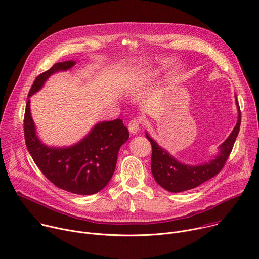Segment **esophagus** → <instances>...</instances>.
Returning <instances> with one entry per match:
<instances>
[{
    "label": "esophagus",
    "mask_w": 259,
    "mask_h": 259,
    "mask_svg": "<svg viewBox=\"0 0 259 259\" xmlns=\"http://www.w3.org/2000/svg\"><path fill=\"white\" fill-rule=\"evenodd\" d=\"M128 130L131 134H135L140 130V122L136 119L131 120L128 124Z\"/></svg>",
    "instance_id": "1"
}]
</instances>
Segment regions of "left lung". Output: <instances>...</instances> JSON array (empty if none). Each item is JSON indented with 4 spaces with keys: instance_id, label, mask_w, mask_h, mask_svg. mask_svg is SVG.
Here are the masks:
<instances>
[{
    "instance_id": "left-lung-1",
    "label": "left lung",
    "mask_w": 259,
    "mask_h": 259,
    "mask_svg": "<svg viewBox=\"0 0 259 259\" xmlns=\"http://www.w3.org/2000/svg\"><path fill=\"white\" fill-rule=\"evenodd\" d=\"M236 96V94H235ZM238 121L230 136L218 147V154L209 162L200 165H188L179 162L160 146L145 132L146 138L152 144V173L159 186L171 193H180L199 187L200 184L214 177L224 168L239 134L241 125V112L236 96Z\"/></svg>"
}]
</instances>
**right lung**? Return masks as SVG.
<instances>
[{"instance_id": "1", "label": "right lung", "mask_w": 259, "mask_h": 259, "mask_svg": "<svg viewBox=\"0 0 259 259\" xmlns=\"http://www.w3.org/2000/svg\"><path fill=\"white\" fill-rule=\"evenodd\" d=\"M76 64L67 60L55 63L34 80L24 114V137L27 151L35 165L57 188L76 195H93L101 191L112 178L120 147L128 140L129 131L121 119L102 121L93 126L79 142L70 146H50L36 134L30 114V99L45 82L58 71Z\"/></svg>"}]
</instances>
